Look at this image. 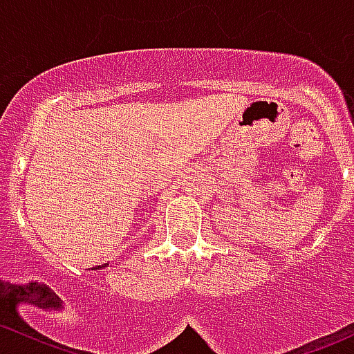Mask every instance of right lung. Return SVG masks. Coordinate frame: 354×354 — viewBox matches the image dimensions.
Wrapping results in <instances>:
<instances>
[{"label": "right lung", "mask_w": 354, "mask_h": 354, "mask_svg": "<svg viewBox=\"0 0 354 354\" xmlns=\"http://www.w3.org/2000/svg\"><path fill=\"white\" fill-rule=\"evenodd\" d=\"M106 267H109V263H102V266L92 267V270H102V269H106Z\"/></svg>", "instance_id": "obj_1"}]
</instances>
